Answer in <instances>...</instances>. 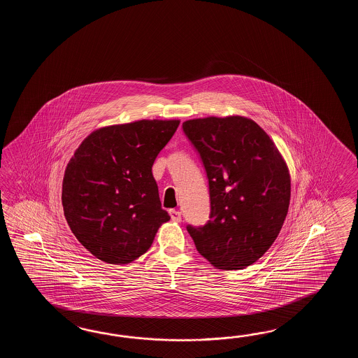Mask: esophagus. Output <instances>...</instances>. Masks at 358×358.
Instances as JSON below:
<instances>
[{"instance_id": "34e87169", "label": "esophagus", "mask_w": 358, "mask_h": 358, "mask_svg": "<svg viewBox=\"0 0 358 358\" xmlns=\"http://www.w3.org/2000/svg\"><path fill=\"white\" fill-rule=\"evenodd\" d=\"M169 213H170V216H171V220L176 221V222H179V221L182 220V213H180V211L170 210Z\"/></svg>"}]
</instances>
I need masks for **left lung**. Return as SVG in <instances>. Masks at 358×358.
<instances>
[{
	"label": "left lung",
	"mask_w": 358,
	"mask_h": 358,
	"mask_svg": "<svg viewBox=\"0 0 358 358\" xmlns=\"http://www.w3.org/2000/svg\"><path fill=\"white\" fill-rule=\"evenodd\" d=\"M208 179L210 220L187 225L197 251L221 270L255 264L280 233L290 176L274 142L243 116L182 122Z\"/></svg>",
	"instance_id": "8db88e82"
}]
</instances>
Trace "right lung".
<instances>
[{
    "mask_svg": "<svg viewBox=\"0 0 358 358\" xmlns=\"http://www.w3.org/2000/svg\"><path fill=\"white\" fill-rule=\"evenodd\" d=\"M179 120H139L93 131L69 161L62 206L69 227L101 261L125 265L148 251L161 224L152 165Z\"/></svg>",
    "mask_w": 358,
    "mask_h": 358,
    "instance_id": "obj_1",
    "label": "right lung"
}]
</instances>
